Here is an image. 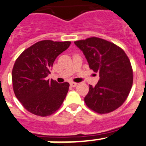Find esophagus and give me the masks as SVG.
<instances>
[{"label": "esophagus", "mask_w": 146, "mask_h": 146, "mask_svg": "<svg viewBox=\"0 0 146 146\" xmlns=\"http://www.w3.org/2000/svg\"><path fill=\"white\" fill-rule=\"evenodd\" d=\"M77 84H78L76 83V82H70V86H71V87H75L77 85Z\"/></svg>", "instance_id": "34e87169"}]
</instances>
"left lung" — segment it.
I'll list each match as a JSON object with an SVG mask.
<instances>
[{"instance_id": "left-lung-1", "label": "left lung", "mask_w": 146, "mask_h": 146, "mask_svg": "<svg viewBox=\"0 0 146 146\" xmlns=\"http://www.w3.org/2000/svg\"><path fill=\"white\" fill-rule=\"evenodd\" d=\"M74 43L83 51L90 68L99 73L96 85H90L86 105L99 114L117 110L126 100L133 84L132 67L126 53L113 42L96 36Z\"/></svg>"}]
</instances>
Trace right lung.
Here are the masks:
<instances>
[{"instance_id":"obj_1","label":"right lung","mask_w":146,"mask_h":146,"mask_svg":"<svg viewBox=\"0 0 146 146\" xmlns=\"http://www.w3.org/2000/svg\"><path fill=\"white\" fill-rule=\"evenodd\" d=\"M71 42H37L18 56L12 73L15 96L26 110L46 117L60 108L69 90V83L48 79L56 58Z\"/></svg>"}]
</instances>
